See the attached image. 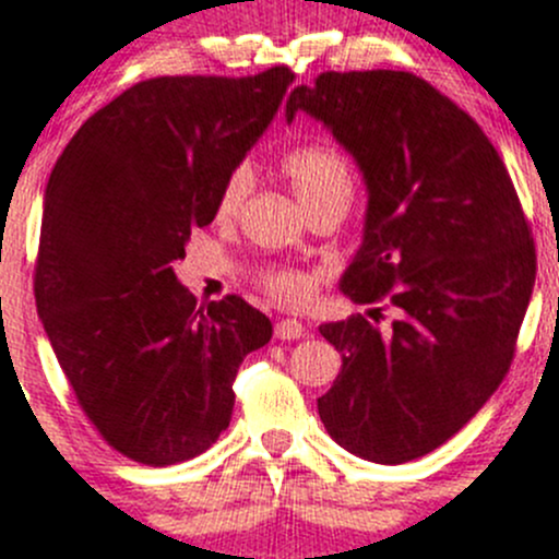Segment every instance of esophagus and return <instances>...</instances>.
<instances>
[{"label":"esophagus","instance_id":"34e87169","mask_svg":"<svg viewBox=\"0 0 559 559\" xmlns=\"http://www.w3.org/2000/svg\"><path fill=\"white\" fill-rule=\"evenodd\" d=\"M306 335V324L297 322V319H278L275 322V338L281 341H295Z\"/></svg>","mask_w":559,"mask_h":559}]
</instances>
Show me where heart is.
<instances>
[{
	"label": "heart",
	"instance_id": "obj_1",
	"mask_svg": "<svg viewBox=\"0 0 559 559\" xmlns=\"http://www.w3.org/2000/svg\"><path fill=\"white\" fill-rule=\"evenodd\" d=\"M281 175L289 180L292 191L297 193L308 213H317L324 207H335L344 213L352 199V188H355L352 169L344 155L333 147H324V144H302V147L289 150L281 158ZM248 191H251V171L240 166L221 186L215 215L221 221L237 218L242 204H246ZM257 281L270 297L286 302V306L306 302L311 295V278L300 270L264 267L259 270Z\"/></svg>",
	"mask_w": 559,
	"mask_h": 559
}]
</instances>
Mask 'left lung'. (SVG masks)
Returning <instances> with one entry per match:
<instances>
[{
	"label": "left lung",
	"mask_w": 559,
	"mask_h": 559,
	"mask_svg": "<svg viewBox=\"0 0 559 559\" xmlns=\"http://www.w3.org/2000/svg\"><path fill=\"white\" fill-rule=\"evenodd\" d=\"M322 119L368 186L366 237L341 292L373 308L319 333L341 373L317 401L355 456L404 464L451 440L500 388L535 284L511 175L467 111L401 70L319 73L286 119ZM384 307L396 319L378 328Z\"/></svg>",
	"instance_id": "obj_1"
}]
</instances>
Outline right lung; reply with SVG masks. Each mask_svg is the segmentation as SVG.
Instances as JSON below:
<instances>
[{"mask_svg":"<svg viewBox=\"0 0 559 559\" xmlns=\"http://www.w3.org/2000/svg\"><path fill=\"white\" fill-rule=\"evenodd\" d=\"M292 81L286 64L139 81L81 124L48 177L37 313L86 420L133 462L207 451L231 420L242 357L273 335L237 295L197 308L171 264L213 224Z\"/></svg>","mask_w":559,"mask_h":559,"instance_id":"right-lung-1","label":"right lung"}]
</instances>
